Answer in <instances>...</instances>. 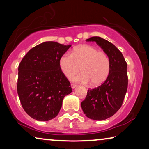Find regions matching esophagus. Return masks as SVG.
Segmentation results:
<instances>
[{
    "label": "esophagus",
    "instance_id": "1",
    "mask_svg": "<svg viewBox=\"0 0 149 149\" xmlns=\"http://www.w3.org/2000/svg\"><path fill=\"white\" fill-rule=\"evenodd\" d=\"M77 87V85L76 84H74V83H71V87H72V89L75 88V87Z\"/></svg>",
    "mask_w": 149,
    "mask_h": 149
}]
</instances>
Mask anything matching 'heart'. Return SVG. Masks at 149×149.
Masks as SVG:
<instances>
[{"label": "heart", "mask_w": 149, "mask_h": 149, "mask_svg": "<svg viewBox=\"0 0 149 149\" xmlns=\"http://www.w3.org/2000/svg\"><path fill=\"white\" fill-rule=\"evenodd\" d=\"M59 66L66 77H72L82 71L81 74L72 77L71 80L91 86H99L105 82L111 72V60L105 52L98 51L91 45L75 47L71 54L65 53L60 58Z\"/></svg>", "instance_id": "heart-1"}]
</instances>
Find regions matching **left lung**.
Wrapping results in <instances>:
<instances>
[{
  "mask_svg": "<svg viewBox=\"0 0 149 149\" xmlns=\"http://www.w3.org/2000/svg\"><path fill=\"white\" fill-rule=\"evenodd\" d=\"M86 41L96 42L111 60L109 77L101 85L89 89L86 97L81 102V108L87 117L102 121L115 115L123 104L128 84L127 63L121 52L108 40L93 36Z\"/></svg>",
  "mask_w": 149,
  "mask_h": 149,
  "instance_id": "left-lung-1",
  "label": "left lung"
}]
</instances>
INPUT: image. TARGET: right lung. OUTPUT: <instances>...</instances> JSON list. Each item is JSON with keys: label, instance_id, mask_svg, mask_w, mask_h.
<instances>
[{"label": "right lung", "instance_id": "add662e5", "mask_svg": "<svg viewBox=\"0 0 149 149\" xmlns=\"http://www.w3.org/2000/svg\"><path fill=\"white\" fill-rule=\"evenodd\" d=\"M47 41L32 48L18 67L17 93L26 113L37 121H49L58 115L62 101L72 92L59 60L70 47Z\"/></svg>", "mask_w": 149, "mask_h": 149}]
</instances>
